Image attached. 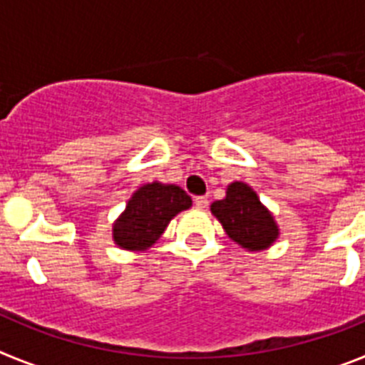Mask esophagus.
Here are the masks:
<instances>
[{
  "instance_id": "34e87169",
  "label": "esophagus",
  "mask_w": 365,
  "mask_h": 365,
  "mask_svg": "<svg viewBox=\"0 0 365 365\" xmlns=\"http://www.w3.org/2000/svg\"><path fill=\"white\" fill-rule=\"evenodd\" d=\"M193 205L197 206V208H206L208 206V199L205 195H199V197H193Z\"/></svg>"
}]
</instances>
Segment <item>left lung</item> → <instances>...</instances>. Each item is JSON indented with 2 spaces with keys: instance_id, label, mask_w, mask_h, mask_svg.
<instances>
[{
  "instance_id": "8db88e82",
  "label": "left lung",
  "mask_w": 365,
  "mask_h": 365,
  "mask_svg": "<svg viewBox=\"0 0 365 365\" xmlns=\"http://www.w3.org/2000/svg\"><path fill=\"white\" fill-rule=\"evenodd\" d=\"M212 214L221 221L228 237L248 250L270 247L278 237L272 215L245 182H232L227 197L212 202Z\"/></svg>"
}]
</instances>
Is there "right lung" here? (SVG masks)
Here are the masks:
<instances>
[{"mask_svg":"<svg viewBox=\"0 0 365 365\" xmlns=\"http://www.w3.org/2000/svg\"><path fill=\"white\" fill-rule=\"evenodd\" d=\"M190 206L192 199L182 188L151 182L133 193L113 227V237L125 250H144L159 240L168 222Z\"/></svg>","mask_w":365,"mask_h":365,"instance_id":"1","label":"right lung"}]
</instances>
